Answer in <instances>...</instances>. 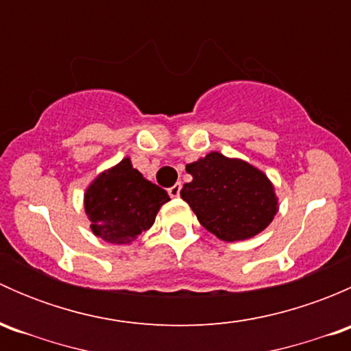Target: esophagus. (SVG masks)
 <instances>
[{
    "mask_svg": "<svg viewBox=\"0 0 351 351\" xmlns=\"http://www.w3.org/2000/svg\"><path fill=\"white\" fill-rule=\"evenodd\" d=\"M180 190H182V183H175L173 186H169V189H168L169 197H173V198L180 197Z\"/></svg>",
    "mask_w": 351,
    "mask_h": 351,
    "instance_id": "obj_1",
    "label": "esophagus"
}]
</instances>
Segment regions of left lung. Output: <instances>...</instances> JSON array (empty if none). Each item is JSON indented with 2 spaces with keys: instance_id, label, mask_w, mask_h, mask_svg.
<instances>
[{
  "instance_id": "8db88e82",
  "label": "left lung",
  "mask_w": 351,
  "mask_h": 351,
  "mask_svg": "<svg viewBox=\"0 0 351 351\" xmlns=\"http://www.w3.org/2000/svg\"><path fill=\"white\" fill-rule=\"evenodd\" d=\"M192 182L182 198L198 222L222 241H243L260 234L278 212L274 183L261 169L243 159L212 151L186 165Z\"/></svg>"
}]
</instances>
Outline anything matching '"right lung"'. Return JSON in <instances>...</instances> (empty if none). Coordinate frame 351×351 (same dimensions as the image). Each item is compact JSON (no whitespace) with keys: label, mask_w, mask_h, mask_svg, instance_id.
<instances>
[{"label":"right lung","mask_w":351,"mask_h":351,"mask_svg":"<svg viewBox=\"0 0 351 351\" xmlns=\"http://www.w3.org/2000/svg\"><path fill=\"white\" fill-rule=\"evenodd\" d=\"M168 193L146 180L123 158L101 171L84 192V212L95 236L113 244H130L154 224Z\"/></svg>","instance_id":"right-lung-1"}]
</instances>
